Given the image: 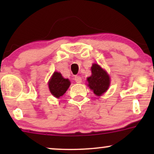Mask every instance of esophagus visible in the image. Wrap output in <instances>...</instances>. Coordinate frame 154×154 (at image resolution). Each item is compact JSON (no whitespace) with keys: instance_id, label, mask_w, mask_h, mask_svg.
Instances as JSON below:
<instances>
[{"instance_id":"esophagus-1","label":"esophagus","mask_w":154,"mask_h":154,"mask_svg":"<svg viewBox=\"0 0 154 154\" xmlns=\"http://www.w3.org/2000/svg\"><path fill=\"white\" fill-rule=\"evenodd\" d=\"M75 80L77 83L82 82V78H81V77H79V76H75Z\"/></svg>"}]
</instances>
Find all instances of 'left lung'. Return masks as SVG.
Listing matches in <instances>:
<instances>
[{
	"instance_id": "1",
	"label": "left lung",
	"mask_w": 154,
	"mask_h": 154,
	"mask_svg": "<svg viewBox=\"0 0 154 154\" xmlns=\"http://www.w3.org/2000/svg\"><path fill=\"white\" fill-rule=\"evenodd\" d=\"M92 75L88 77V86L94 94L100 96L109 89L110 85V77L108 73L97 63H93L91 66Z\"/></svg>"
}]
</instances>
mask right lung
<instances>
[{"mask_svg":"<svg viewBox=\"0 0 154 154\" xmlns=\"http://www.w3.org/2000/svg\"><path fill=\"white\" fill-rule=\"evenodd\" d=\"M71 82L69 79L63 78L61 73L55 72L48 82V87L51 94L59 98L66 93Z\"/></svg>","mask_w":154,"mask_h":154,"instance_id":"right-lung-1","label":"right lung"}]
</instances>
